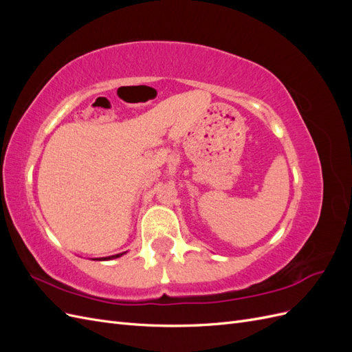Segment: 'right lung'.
Listing matches in <instances>:
<instances>
[{"instance_id": "1", "label": "right lung", "mask_w": 352, "mask_h": 352, "mask_svg": "<svg viewBox=\"0 0 352 352\" xmlns=\"http://www.w3.org/2000/svg\"><path fill=\"white\" fill-rule=\"evenodd\" d=\"M123 254H126V252H120V254H116V255H110V257H102V258H97V260H100V261H105V260H113V258H119V257H122Z\"/></svg>"}]
</instances>
